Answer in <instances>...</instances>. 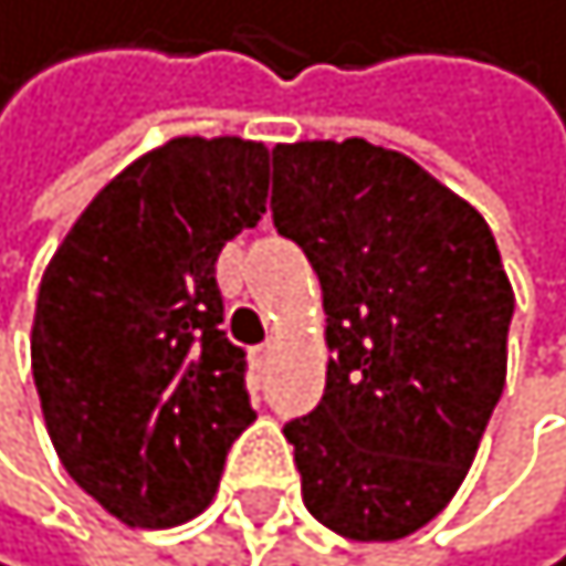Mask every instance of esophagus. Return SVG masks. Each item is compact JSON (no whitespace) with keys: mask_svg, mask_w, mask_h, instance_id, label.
I'll list each match as a JSON object with an SVG mask.
<instances>
[{"mask_svg":"<svg viewBox=\"0 0 566 566\" xmlns=\"http://www.w3.org/2000/svg\"><path fill=\"white\" fill-rule=\"evenodd\" d=\"M274 356H277V342H274V338H266V342H263V346L256 349V360H260V364L266 367V364H271V360H274Z\"/></svg>","mask_w":566,"mask_h":566,"instance_id":"esophagus-1","label":"esophagus"}]
</instances>
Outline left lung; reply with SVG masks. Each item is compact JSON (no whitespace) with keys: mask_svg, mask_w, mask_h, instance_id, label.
Here are the masks:
<instances>
[{"mask_svg":"<svg viewBox=\"0 0 566 566\" xmlns=\"http://www.w3.org/2000/svg\"><path fill=\"white\" fill-rule=\"evenodd\" d=\"M271 213L327 313L317 410L285 424L324 528L392 542L442 514L506 385L514 289L471 202L364 138L274 145Z\"/></svg>","mask_w":566,"mask_h":566,"instance_id":"left-lung-1","label":"left lung"}]
</instances>
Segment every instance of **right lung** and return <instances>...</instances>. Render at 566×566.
<instances>
[{"label": "right lung", "instance_id": "add662e5", "mask_svg": "<svg viewBox=\"0 0 566 566\" xmlns=\"http://www.w3.org/2000/svg\"><path fill=\"white\" fill-rule=\"evenodd\" d=\"M266 181L263 142L170 138L88 202L42 274L31 370L49 439L127 528L202 514L256 421L217 256L266 213Z\"/></svg>", "mask_w": 566, "mask_h": 566}]
</instances>
